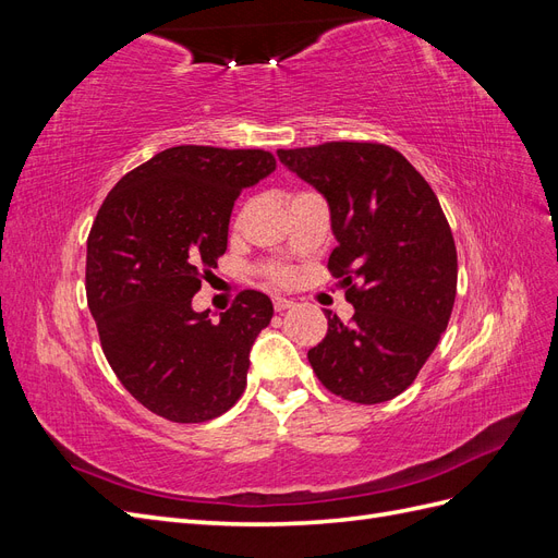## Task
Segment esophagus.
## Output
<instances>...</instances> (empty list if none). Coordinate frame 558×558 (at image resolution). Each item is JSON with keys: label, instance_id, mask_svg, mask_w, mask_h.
Returning a JSON list of instances; mask_svg holds the SVG:
<instances>
[{"label": "esophagus", "instance_id": "1", "mask_svg": "<svg viewBox=\"0 0 558 558\" xmlns=\"http://www.w3.org/2000/svg\"><path fill=\"white\" fill-rule=\"evenodd\" d=\"M272 305H275V312H286V310L293 307V300H286V298L275 295V298H272Z\"/></svg>", "mask_w": 558, "mask_h": 558}]
</instances>
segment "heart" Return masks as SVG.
Masks as SVG:
<instances>
[{
    "label": "heart",
    "instance_id": "heart-1",
    "mask_svg": "<svg viewBox=\"0 0 558 558\" xmlns=\"http://www.w3.org/2000/svg\"><path fill=\"white\" fill-rule=\"evenodd\" d=\"M263 275L272 283H286L291 277V269L283 265H277V263H269V265H263Z\"/></svg>",
    "mask_w": 558,
    "mask_h": 558
}]
</instances>
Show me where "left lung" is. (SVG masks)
I'll return each mask as SVG.
<instances>
[{
	"mask_svg": "<svg viewBox=\"0 0 558 558\" xmlns=\"http://www.w3.org/2000/svg\"><path fill=\"white\" fill-rule=\"evenodd\" d=\"M324 193L337 246L328 269L353 305L307 359L330 393L359 404L400 396L447 330L456 298L453 234L437 195L400 150L379 142L279 148Z\"/></svg>",
	"mask_w": 558,
	"mask_h": 558,
	"instance_id": "8db88e82",
	"label": "left lung"
}]
</instances>
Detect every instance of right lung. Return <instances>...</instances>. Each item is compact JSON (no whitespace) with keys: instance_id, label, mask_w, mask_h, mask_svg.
<instances>
[{"instance_id":"obj_1","label":"right lung","mask_w":558,"mask_h":558,"mask_svg":"<svg viewBox=\"0 0 558 558\" xmlns=\"http://www.w3.org/2000/svg\"><path fill=\"white\" fill-rule=\"evenodd\" d=\"M275 167L263 148H167L118 181L93 221L86 295L105 356L134 400L174 424L221 416L246 388L272 302L242 291L218 320L191 302L228 248L234 199Z\"/></svg>"}]
</instances>
